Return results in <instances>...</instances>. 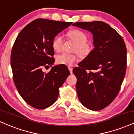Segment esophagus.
<instances>
[{
  "label": "esophagus",
  "instance_id": "obj_1",
  "mask_svg": "<svg viewBox=\"0 0 134 134\" xmlns=\"http://www.w3.org/2000/svg\"><path fill=\"white\" fill-rule=\"evenodd\" d=\"M68 68H69V70H70V74H72V69H72V67H69Z\"/></svg>",
  "mask_w": 134,
  "mask_h": 134
}]
</instances>
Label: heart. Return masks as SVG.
Masks as SVG:
<instances>
[{
    "mask_svg": "<svg viewBox=\"0 0 134 134\" xmlns=\"http://www.w3.org/2000/svg\"><path fill=\"white\" fill-rule=\"evenodd\" d=\"M69 36L76 43L75 50L77 51L82 56H87L91 51L90 45L87 43V35L82 30H72L69 33ZM63 38L61 36H57L52 41V48L56 52H59L62 48ZM57 62L59 64L68 66L73 65L79 60V57L77 53H62L57 57Z\"/></svg>",
    "mask_w": 134,
    "mask_h": 134,
    "instance_id": "obj_1",
    "label": "heart"
}]
</instances>
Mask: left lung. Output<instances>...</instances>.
Masks as SVG:
<instances>
[{"instance_id":"8db88e82","label":"left lung","mask_w":134,"mask_h":134,"mask_svg":"<svg viewBox=\"0 0 134 134\" xmlns=\"http://www.w3.org/2000/svg\"><path fill=\"white\" fill-rule=\"evenodd\" d=\"M93 35L94 48L73 69L76 90L83 105L98 111L109 105L120 90L127 67V48L124 39L102 21L72 24Z\"/></svg>"}]
</instances>
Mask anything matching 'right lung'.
<instances>
[{
	"label": "right lung",
	"instance_id": "right-lung-1",
	"mask_svg": "<svg viewBox=\"0 0 134 134\" xmlns=\"http://www.w3.org/2000/svg\"><path fill=\"white\" fill-rule=\"evenodd\" d=\"M72 23L35 19L21 30L13 44L10 65L14 82L23 99L35 108H47L54 103L59 88L70 75L64 65H55L47 73L42 69L55 62L53 38Z\"/></svg>",
	"mask_w": 134,
	"mask_h": 134
}]
</instances>
